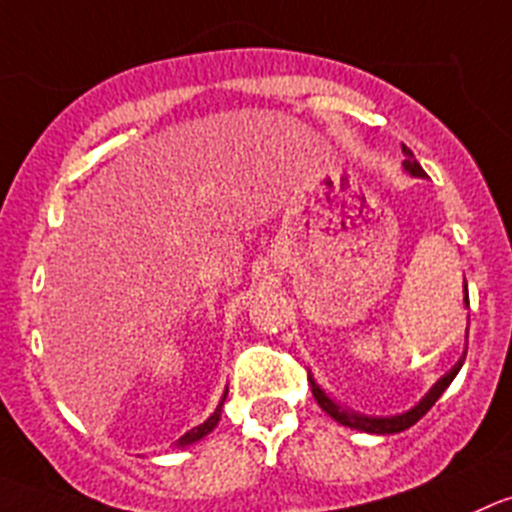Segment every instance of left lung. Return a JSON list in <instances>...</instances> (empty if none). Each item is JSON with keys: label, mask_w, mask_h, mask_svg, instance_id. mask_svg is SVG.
I'll use <instances>...</instances> for the list:
<instances>
[{"label": "left lung", "mask_w": 512, "mask_h": 512, "mask_svg": "<svg viewBox=\"0 0 512 512\" xmlns=\"http://www.w3.org/2000/svg\"><path fill=\"white\" fill-rule=\"evenodd\" d=\"M404 156H407V161H404V166H407L409 174L424 176V169L417 164V159H414V154H412V151H409L407 146H404ZM465 300H467V298H465ZM462 361H465V358H462ZM462 361L455 366V369L450 371V374L442 376V379H439L437 384H434V389L429 391V394L424 396L422 401H419L417 407L409 409L407 414H399V417H379V419H374V417H358V414H348V412H343L341 407H336V404H333V401L328 399L326 394H323L321 386L315 384V381H310V389H313L315 401L321 404L323 412H326L328 417L336 419V422L346 424V427H351V429H361V432H371V434H394V432H404V429H409V427H412V424H417L419 419H422L424 414H427L429 409L434 407V401H437L439 396H442V391L452 384V379H455V376H457V371L462 369Z\"/></svg>", "instance_id": "left-lung-1"}]
</instances>
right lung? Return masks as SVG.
<instances>
[{
	"label": "right lung",
	"mask_w": 512,
	"mask_h": 512,
	"mask_svg": "<svg viewBox=\"0 0 512 512\" xmlns=\"http://www.w3.org/2000/svg\"><path fill=\"white\" fill-rule=\"evenodd\" d=\"M224 396H227V394H224ZM222 404H224V401H222ZM222 404H219V407H217V412H214L212 417L207 419V422H204V424H199V427H194V429H189V432H186L184 437L179 439V444H191V442H197V439H202L204 434H209V432H212V429L217 427V422H219V414H222Z\"/></svg>",
	"instance_id": "right-lung-1"
}]
</instances>
